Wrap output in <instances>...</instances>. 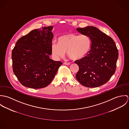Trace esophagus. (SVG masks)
Segmentation results:
<instances>
[{
    "label": "esophagus",
    "instance_id": "esophagus-1",
    "mask_svg": "<svg viewBox=\"0 0 129 129\" xmlns=\"http://www.w3.org/2000/svg\"><path fill=\"white\" fill-rule=\"evenodd\" d=\"M63 64H65V65L68 66V65H70V62H64Z\"/></svg>",
    "mask_w": 129,
    "mask_h": 129
}]
</instances>
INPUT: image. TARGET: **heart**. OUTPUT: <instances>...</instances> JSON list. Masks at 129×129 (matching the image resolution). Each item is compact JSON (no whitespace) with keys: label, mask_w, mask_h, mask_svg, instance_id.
<instances>
[{"label":"heart","mask_w":129,"mask_h":129,"mask_svg":"<svg viewBox=\"0 0 129 129\" xmlns=\"http://www.w3.org/2000/svg\"><path fill=\"white\" fill-rule=\"evenodd\" d=\"M57 43L53 42L51 53L56 59L63 57L67 51L68 55L74 60L81 59L90 49V38L84 34L69 33L58 37Z\"/></svg>","instance_id":"heart-1"}]
</instances>
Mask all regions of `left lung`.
Returning <instances> with one entry per match:
<instances>
[{
	"label": "left lung",
	"mask_w": 129,
	"mask_h": 129,
	"mask_svg": "<svg viewBox=\"0 0 129 129\" xmlns=\"http://www.w3.org/2000/svg\"><path fill=\"white\" fill-rule=\"evenodd\" d=\"M76 30L91 40V49L87 55L75 61L79 67L76 79L87 87L100 86L106 83L115 72L118 57L116 44L110 37L96 27L87 26Z\"/></svg>",
	"instance_id": "left-lung-1"
}]
</instances>
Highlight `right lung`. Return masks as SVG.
<instances>
[{"label": "right lung", "mask_w": 129, "mask_h": 129, "mask_svg": "<svg viewBox=\"0 0 129 129\" xmlns=\"http://www.w3.org/2000/svg\"><path fill=\"white\" fill-rule=\"evenodd\" d=\"M53 26L31 31L19 39L12 52L13 71L25 87L39 89L47 86L62 64L50 58Z\"/></svg>", "instance_id": "add662e5"}]
</instances>
